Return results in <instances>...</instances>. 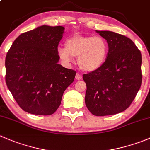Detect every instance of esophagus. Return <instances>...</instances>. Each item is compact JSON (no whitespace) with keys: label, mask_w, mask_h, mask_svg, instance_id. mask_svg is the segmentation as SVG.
Instances as JSON below:
<instances>
[{"label":"esophagus","mask_w":150,"mask_h":150,"mask_svg":"<svg viewBox=\"0 0 150 150\" xmlns=\"http://www.w3.org/2000/svg\"><path fill=\"white\" fill-rule=\"evenodd\" d=\"M75 79H76V80H81V79H82V76H81V74L77 73L76 75H75Z\"/></svg>","instance_id":"esophagus-1"}]
</instances>
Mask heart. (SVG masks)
<instances>
[{"label": "heart", "mask_w": 150, "mask_h": 150, "mask_svg": "<svg viewBox=\"0 0 150 150\" xmlns=\"http://www.w3.org/2000/svg\"><path fill=\"white\" fill-rule=\"evenodd\" d=\"M65 48L59 47L57 53L66 63L78 57V64L82 70L93 72L104 64L108 54V43L99 36L75 35L65 41Z\"/></svg>", "instance_id": "obj_1"}]
</instances>
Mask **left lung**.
Wrapping results in <instances>:
<instances>
[{"label": "left lung", "instance_id": "left-lung-1", "mask_svg": "<svg viewBox=\"0 0 150 150\" xmlns=\"http://www.w3.org/2000/svg\"><path fill=\"white\" fill-rule=\"evenodd\" d=\"M107 40L108 54L104 64L83 75L87 90L85 102L96 116L115 115L126 110L142 81V54L128 38L111 31H98Z\"/></svg>", "mask_w": 150, "mask_h": 150}]
</instances>
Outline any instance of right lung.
<instances>
[{"label": "right lung", "instance_id": "add662e5", "mask_svg": "<svg viewBox=\"0 0 150 150\" xmlns=\"http://www.w3.org/2000/svg\"><path fill=\"white\" fill-rule=\"evenodd\" d=\"M62 26L38 27L21 34L6 57V83L19 107L27 112L50 115L61 104L64 91L76 72L58 64Z\"/></svg>", "mask_w": 150, "mask_h": 150}]
</instances>
